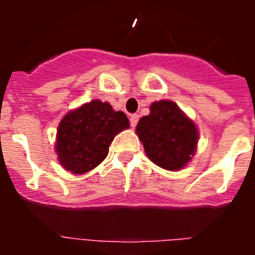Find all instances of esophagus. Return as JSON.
I'll return each mask as SVG.
<instances>
[{"label": "esophagus", "instance_id": "1", "mask_svg": "<svg viewBox=\"0 0 255 255\" xmlns=\"http://www.w3.org/2000/svg\"><path fill=\"white\" fill-rule=\"evenodd\" d=\"M138 120H139V116L138 115H131L130 116V125L132 126V128H135L136 126V124H138Z\"/></svg>", "mask_w": 255, "mask_h": 255}]
</instances>
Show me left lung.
<instances>
[{"label": "left lung", "mask_w": 255, "mask_h": 255, "mask_svg": "<svg viewBox=\"0 0 255 255\" xmlns=\"http://www.w3.org/2000/svg\"><path fill=\"white\" fill-rule=\"evenodd\" d=\"M136 134L150 161L164 170L182 168L197 149V126L171 101L153 102L150 114L139 120Z\"/></svg>", "instance_id": "left-lung-1"}]
</instances>
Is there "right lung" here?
<instances>
[{"label": "right lung", "mask_w": 255, "mask_h": 255, "mask_svg": "<svg viewBox=\"0 0 255 255\" xmlns=\"http://www.w3.org/2000/svg\"><path fill=\"white\" fill-rule=\"evenodd\" d=\"M128 128L126 115L114 111L110 103L98 100L85 103L69 112L58 125V161L76 175L93 170L107 157L115 136Z\"/></svg>", "instance_id": "add662e5"}]
</instances>
